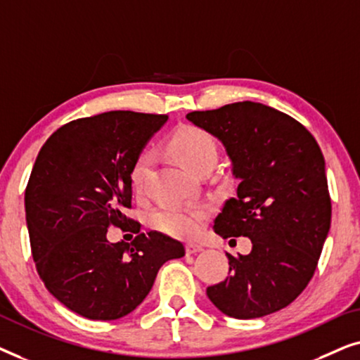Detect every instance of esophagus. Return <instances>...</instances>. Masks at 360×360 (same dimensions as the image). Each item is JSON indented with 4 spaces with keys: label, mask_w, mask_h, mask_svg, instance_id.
Instances as JSON below:
<instances>
[{
    "label": "esophagus",
    "mask_w": 360,
    "mask_h": 360,
    "mask_svg": "<svg viewBox=\"0 0 360 360\" xmlns=\"http://www.w3.org/2000/svg\"><path fill=\"white\" fill-rule=\"evenodd\" d=\"M201 250H203V245L195 244V243L186 244V254H188V255H191V254H198V252H201Z\"/></svg>",
    "instance_id": "obj_1"
}]
</instances>
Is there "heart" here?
I'll return each mask as SVG.
<instances>
[{"instance_id":"1","label":"heart","mask_w":360,"mask_h":360,"mask_svg":"<svg viewBox=\"0 0 360 360\" xmlns=\"http://www.w3.org/2000/svg\"><path fill=\"white\" fill-rule=\"evenodd\" d=\"M169 149L190 174L198 172L203 165L216 164L219 152L214 137L208 131L196 126H184L176 129L169 139ZM150 164L152 159L149 154H139L132 162L129 180L136 195L141 196L146 193ZM206 218H208L206 206H170L152 214L150 223L155 229L174 238L191 239L200 233Z\"/></svg>"}]
</instances>
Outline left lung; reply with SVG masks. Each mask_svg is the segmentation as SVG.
I'll return each mask as SVG.
<instances>
[{
  "label": "left lung",
  "instance_id": "1",
  "mask_svg": "<svg viewBox=\"0 0 360 360\" xmlns=\"http://www.w3.org/2000/svg\"><path fill=\"white\" fill-rule=\"evenodd\" d=\"M224 146L238 196L214 219L223 239L245 236L224 282L206 288L219 311L250 319L288 307L311 280L331 228L323 152L297 120L262 103L239 101L186 115Z\"/></svg>",
  "mask_w": 360,
  "mask_h": 360
}]
</instances>
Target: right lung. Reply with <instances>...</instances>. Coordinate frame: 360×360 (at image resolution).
<instances>
[{"label": "right lung", "instance_id": "right-lung-1", "mask_svg": "<svg viewBox=\"0 0 360 360\" xmlns=\"http://www.w3.org/2000/svg\"><path fill=\"white\" fill-rule=\"evenodd\" d=\"M169 116L108 111L72 121L46 141L26 188L32 257L49 292L98 321L120 319L149 295L157 272L185 255L180 240L126 218L132 162ZM110 225L137 233L105 239Z\"/></svg>", "mask_w": 360, "mask_h": 360}]
</instances>
